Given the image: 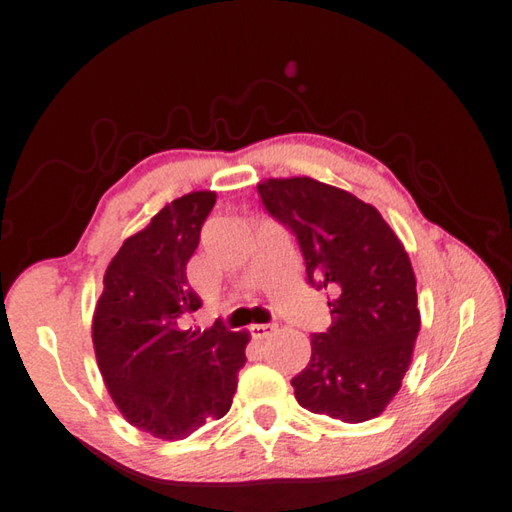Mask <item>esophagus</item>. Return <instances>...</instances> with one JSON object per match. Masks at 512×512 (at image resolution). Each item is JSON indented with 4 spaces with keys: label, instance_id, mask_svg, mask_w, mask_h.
<instances>
[{
    "label": "esophagus",
    "instance_id": "esophagus-1",
    "mask_svg": "<svg viewBox=\"0 0 512 512\" xmlns=\"http://www.w3.org/2000/svg\"><path fill=\"white\" fill-rule=\"evenodd\" d=\"M276 330V325L272 323H258V325H252V334L256 336V339H267L269 334H272Z\"/></svg>",
    "mask_w": 512,
    "mask_h": 512
}]
</instances>
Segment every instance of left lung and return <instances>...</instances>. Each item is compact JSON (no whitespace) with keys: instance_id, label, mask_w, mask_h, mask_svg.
I'll list each match as a JSON object with an SVG mask.
<instances>
[{"instance_id":"obj_1","label":"left lung","mask_w":512,"mask_h":512,"mask_svg":"<svg viewBox=\"0 0 512 512\" xmlns=\"http://www.w3.org/2000/svg\"><path fill=\"white\" fill-rule=\"evenodd\" d=\"M258 196L296 238L307 283L327 292L332 325L292 379L305 410L345 423L379 417L412 361L421 316L410 258L368 202L312 178L267 180Z\"/></svg>"}]
</instances>
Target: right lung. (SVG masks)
<instances>
[{"instance_id": "right-lung-1", "label": "right lung", "mask_w": 512, "mask_h": 512, "mask_svg": "<svg viewBox=\"0 0 512 512\" xmlns=\"http://www.w3.org/2000/svg\"><path fill=\"white\" fill-rule=\"evenodd\" d=\"M214 205V191H194L160 209L113 256L95 305L93 345L111 399L131 426L165 441L223 419L247 361V332L180 327L202 307L187 263Z\"/></svg>"}]
</instances>
